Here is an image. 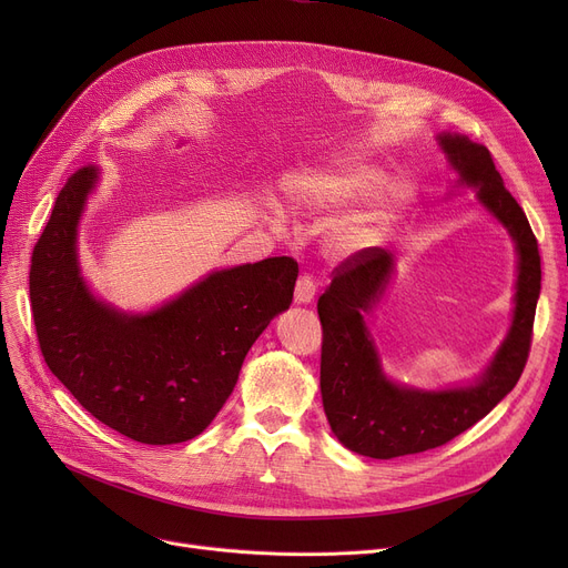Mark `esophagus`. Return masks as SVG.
<instances>
[{"mask_svg": "<svg viewBox=\"0 0 568 568\" xmlns=\"http://www.w3.org/2000/svg\"><path fill=\"white\" fill-rule=\"evenodd\" d=\"M313 296H315V281L308 274L300 276V281H296V285H294V302L311 304Z\"/></svg>", "mask_w": 568, "mask_h": 568, "instance_id": "obj_1", "label": "esophagus"}]
</instances>
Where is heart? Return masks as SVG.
Returning a JSON list of instances; mask_svg holds the SVG:
<instances>
[{
    "mask_svg": "<svg viewBox=\"0 0 568 568\" xmlns=\"http://www.w3.org/2000/svg\"><path fill=\"white\" fill-rule=\"evenodd\" d=\"M386 182H389V174L377 165H368V163L334 165L313 179L308 191L300 195V204L302 206L362 204L373 200L386 186ZM412 200H414V189L409 184L392 186L389 193H386L368 214L336 225L329 232V236H326V248L338 257H352L377 246L400 221L403 212L409 206Z\"/></svg>",
    "mask_w": 568,
    "mask_h": 568,
    "instance_id": "heart-1",
    "label": "heart"
}]
</instances>
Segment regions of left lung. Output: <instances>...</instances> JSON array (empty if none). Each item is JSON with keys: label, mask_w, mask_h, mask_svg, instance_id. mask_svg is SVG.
Segmentation results:
<instances>
[{"label": "left lung", "mask_w": 568, "mask_h": 568, "mask_svg": "<svg viewBox=\"0 0 568 568\" xmlns=\"http://www.w3.org/2000/svg\"><path fill=\"white\" fill-rule=\"evenodd\" d=\"M458 184L476 189L479 202L509 230L518 251L516 308L511 329L484 375L469 386L422 392L386 379L366 329L364 313L379 300L394 272V255L373 246L341 262L332 285L317 300L322 322L320 389L334 435L349 452L389 460L422 454L471 428L520 379L541 292V255L516 197L504 189L493 156L467 135L437 138Z\"/></svg>", "instance_id": "obj_1"}]
</instances>
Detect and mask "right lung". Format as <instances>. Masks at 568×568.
Listing matches in <instances>:
<instances>
[{
	"instance_id": "obj_1",
	"label": "right lung",
	"mask_w": 568,
	"mask_h": 568,
	"mask_svg": "<svg viewBox=\"0 0 568 568\" xmlns=\"http://www.w3.org/2000/svg\"><path fill=\"white\" fill-rule=\"evenodd\" d=\"M99 182L80 168L59 191L29 268L43 359L73 398L142 444L200 435L230 398L251 345L290 308L300 264L266 257L209 274L146 315L110 308L78 266V223Z\"/></svg>"
}]
</instances>
